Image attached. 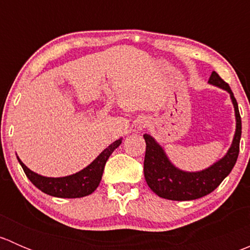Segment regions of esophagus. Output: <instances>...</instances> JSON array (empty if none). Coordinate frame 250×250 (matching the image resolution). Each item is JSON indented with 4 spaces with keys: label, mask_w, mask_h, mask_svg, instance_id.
Listing matches in <instances>:
<instances>
[{
    "label": "esophagus",
    "mask_w": 250,
    "mask_h": 250,
    "mask_svg": "<svg viewBox=\"0 0 250 250\" xmlns=\"http://www.w3.org/2000/svg\"><path fill=\"white\" fill-rule=\"evenodd\" d=\"M148 120L146 117H140L139 120L137 121V123H135V128H137L138 130H143L144 128H146L148 125Z\"/></svg>",
    "instance_id": "34e87169"
}]
</instances>
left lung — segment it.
Instances as JSON below:
<instances>
[{
	"mask_svg": "<svg viewBox=\"0 0 250 250\" xmlns=\"http://www.w3.org/2000/svg\"><path fill=\"white\" fill-rule=\"evenodd\" d=\"M209 84L216 85L230 94L236 117V132L232 144L226 155L210 167L200 172H185L170 162L162 146L150 134H144L146 143L144 175L148 188L160 197L172 201H191L213 192L221 181L231 173L239 153V140L242 134V122L238 105L230 85L215 71L211 72Z\"/></svg>",
	"mask_w": 250,
	"mask_h": 250,
	"instance_id": "8db88e82",
	"label": "left lung"
}]
</instances>
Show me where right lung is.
<instances>
[{
  "mask_svg": "<svg viewBox=\"0 0 250 250\" xmlns=\"http://www.w3.org/2000/svg\"><path fill=\"white\" fill-rule=\"evenodd\" d=\"M121 143H122V138L113 141L90 165L83 168L82 170L71 175L62 176V178H48V176L40 175L29 169L18 156L17 158L26 174L27 179L42 192L53 197L80 198L90 195L97 190L102 180L105 163L109 160L111 153L121 145Z\"/></svg>",
  "mask_w": 250,
  "mask_h": 250,
  "instance_id": "obj_1",
  "label": "right lung"
}]
</instances>
